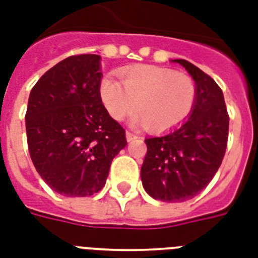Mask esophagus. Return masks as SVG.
Returning <instances> with one entry per match:
<instances>
[{
  "label": "esophagus",
  "instance_id": "obj_1",
  "mask_svg": "<svg viewBox=\"0 0 258 258\" xmlns=\"http://www.w3.org/2000/svg\"><path fill=\"white\" fill-rule=\"evenodd\" d=\"M125 138H127V142H133L134 139H137L138 137H137V135H135V134L127 131V133H125Z\"/></svg>",
  "mask_w": 258,
  "mask_h": 258
}]
</instances>
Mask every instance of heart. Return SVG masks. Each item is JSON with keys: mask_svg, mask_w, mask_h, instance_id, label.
<instances>
[{"mask_svg": "<svg viewBox=\"0 0 258 258\" xmlns=\"http://www.w3.org/2000/svg\"><path fill=\"white\" fill-rule=\"evenodd\" d=\"M121 82L108 75L100 83L103 104L120 120L135 109L134 123H146L154 131L179 125L191 113L197 99L196 83L188 75L171 68L137 66L120 71Z\"/></svg>", "mask_w": 258, "mask_h": 258, "instance_id": "1", "label": "heart"}]
</instances>
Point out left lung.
<instances>
[{
  "instance_id": "left-lung-1",
  "label": "left lung",
  "mask_w": 258,
  "mask_h": 258,
  "mask_svg": "<svg viewBox=\"0 0 258 258\" xmlns=\"http://www.w3.org/2000/svg\"><path fill=\"white\" fill-rule=\"evenodd\" d=\"M196 82L197 99L183 124L161 137L147 138L141 178L147 194L163 202H183L204 190L224 159L229 115L224 93L191 62L176 58Z\"/></svg>"
}]
</instances>
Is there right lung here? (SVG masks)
<instances>
[{"mask_svg":"<svg viewBox=\"0 0 258 258\" xmlns=\"http://www.w3.org/2000/svg\"><path fill=\"white\" fill-rule=\"evenodd\" d=\"M101 76L99 54L70 56L30 91L25 115L30 158L61 196L100 191L111 162L127 146L124 128L101 103Z\"/></svg>","mask_w":258,"mask_h":258,"instance_id":"add662e5","label":"right lung"}]
</instances>
